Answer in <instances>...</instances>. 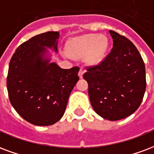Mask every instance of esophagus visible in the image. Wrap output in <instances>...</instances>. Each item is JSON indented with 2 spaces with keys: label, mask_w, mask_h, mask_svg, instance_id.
<instances>
[{
  "label": "esophagus",
  "mask_w": 154,
  "mask_h": 154,
  "mask_svg": "<svg viewBox=\"0 0 154 154\" xmlns=\"http://www.w3.org/2000/svg\"><path fill=\"white\" fill-rule=\"evenodd\" d=\"M84 72H85V70H83L82 68H81L80 71H79V72H78V76H79V77H80V78H82L83 74H84Z\"/></svg>",
  "instance_id": "obj_1"
}]
</instances>
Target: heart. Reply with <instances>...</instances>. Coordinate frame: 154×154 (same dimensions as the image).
<instances>
[{
	"instance_id": "obj_1",
	"label": "heart",
	"mask_w": 154,
	"mask_h": 154,
	"mask_svg": "<svg viewBox=\"0 0 154 154\" xmlns=\"http://www.w3.org/2000/svg\"><path fill=\"white\" fill-rule=\"evenodd\" d=\"M108 47L109 41L105 36L86 34L70 40L66 46V53L76 60L84 58L86 64L94 66L103 61Z\"/></svg>"
}]
</instances>
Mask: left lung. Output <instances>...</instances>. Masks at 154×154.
Listing matches in <instances>:
<instances>
[{
    "instance_id": "8db88e82",
    "label": "left lung",
    "mask_w": 154,
    "mask_h": 154,
    "mask_svg": "<svg viewBox=\"0 0 154 154\" xmlns=\"http://www.w3.org/2000/svg\"><path fill=\"white\" fill-rule=\"evenodd\" d=\"M112 49L100 64L89 68L83 77L88 83L94 112L109 121L127 118L140 105L146 89L145 66L130 40L113 31Z\"/></svg>"
}]
</instances>
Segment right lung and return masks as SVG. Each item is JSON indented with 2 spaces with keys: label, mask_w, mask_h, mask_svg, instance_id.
I'll use <instances>...</instances> for the list:
<instances>
[{
  "label": "right lung",
  "mask_w": 154,
  "mask_h": 154,
  "mask_svg": "<svg viewBox=\"0 0 154 154\" xmlns=\"http://www.w3.org/2000/svg\"><path fill=\"white\" fill-rule=\"evenodd\" d=\"M59 32L32 37L17 48L9 65L7 90L14 109L36 126H51L61 119L69 95L79 80L78 67L61 68L51 62L58 52Z\"/></svg>",
  "instance_id": "right-lung-1"
}]
</instances>
